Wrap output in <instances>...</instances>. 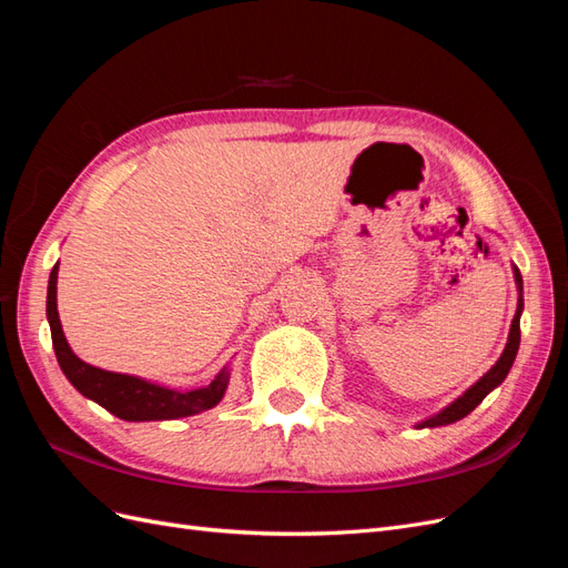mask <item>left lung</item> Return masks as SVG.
Listing matches in <instances>:
<instances>
[{"instance_id": "8db88e82", "label": "left lung", "mask_w": 568, "mask_h": 568, "mask_svg": "<svg viewBox=\"0 0 568 568\" xmlns=\"http://www.w3.org/2000/svg\"><path fill=\"white\" fill-rule=\"evenodd\" d=\"M514 280H517V286H519V303H517V315H514V320H511V329H509V338H507V346H505V351H503V355H500V359H497V363L480 376V379L464 393V395H459V398L453 403V405H448L445 409H440L438 415H434V417H428V419H424L422 424H417V428H434V426H445V424H453V422H457V419H462V417H467L469 412L486 398V395L493 390V388H497L500 386L503 382H505V376L509 374V369H511V363H514V357H517V351H519V341H521V326H519V320H521V311H524V296H521V291H524V282H521V272L514 267Z\"/></svg>"}]
</instances>
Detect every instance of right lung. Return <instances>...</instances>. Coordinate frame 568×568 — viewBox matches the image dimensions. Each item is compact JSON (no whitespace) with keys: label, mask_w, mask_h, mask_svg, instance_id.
Segmentation results:
<instances>
[{"label":"right lung","mask_w":568,"mask_h":568,"mask_svg":"<svg viewBox=\"0 0 568 568\" xmlns=\"http://www.w3.org/2000/svg\"><path fill=\"white\" fill-rule=\"evenodd\" d=\"M57 274L59 263L49 274V288H47V320L51 326V343H54V353L59 365L84 398L99 403L111 415L125 419V422H153V419H180L192 417L199 412L215 407L222 395H225L230 372L222 369L215 379L205 388L194 390H173L159 384H151L144 379H136L130 374H115L92 367L71 351L61 329V320L57 311Z\"/></svg>","instance_id":"1"}]
</instances>
